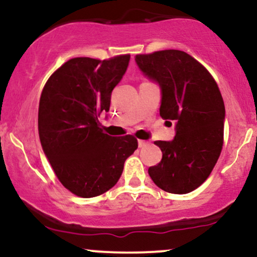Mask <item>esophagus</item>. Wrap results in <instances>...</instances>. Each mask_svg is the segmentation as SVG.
<instances>
[{
    "mask_svg": "<svg viewBox=\"0 0 257 257\" xmlns=\"http://www.w3.org/2000/svg\"><path fill=\"white\" fill-rule=\"evenodd\" d=\"M149 145V143L147 141H144V140H139V147H145Z\"/></svg>",
    "mask_w": 257,
    "mask_h": 257,
    "instance_id": "obj_1",
    "label": "esophagus"
}]
</instances>
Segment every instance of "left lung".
Here are the masks:
<instances>
[{"mask_svg":"<svg viewBox=\"0 0 257 257\" xmlns=\"http://www.w3.org/2000/svg\"><path fill=\"white\" fill-rule=\"evenodd\" d=\"M135 60L161 85L162 118L176 120L174 140L155 141L163 157L149 175L166 192H192L213 172L223 145L225 104L216 81L182 51L138 54Z\"/></svg>","mask_w":257,"mask_h":257,"instance_id":"obj_1","label":"left lung"}]
</instances>
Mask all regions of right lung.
I'll list each match as a JSON object with an SVG mask.
<instances>
[{"instance_id": "1", "label": "right lung", "mask_w": 257, "mask_h": 257, "mask_svg": "<svg viewBox=\"0 0 257 257\" xmlns=\"http://www.w3.org/2000/svg\"><path fill=\"white\" fill-rule=\"evenodd\" d=\"M129 59V54L70 59L52 73L41 94L38 134L43 152L64 187L82 198L113 187L125 159L138 149L133 135L110 137L98 119L110 110L111 93Z\"/></svg>"}]
</instances>
